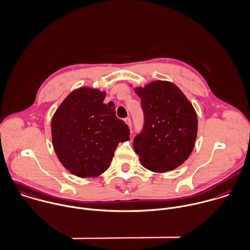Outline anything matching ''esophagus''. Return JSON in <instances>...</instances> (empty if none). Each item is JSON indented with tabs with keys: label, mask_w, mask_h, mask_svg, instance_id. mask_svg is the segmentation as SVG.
<instances>
[{
	"label": "esophagus",
	"mask_w": 250,
	"mask_h": 250,
	"mask_svg": "<svg viewBox=\"0 0 250 250\" xmlns=\"http://www.w3.org/2000/svg\"><path fill=\"white\" fill-rule=\"evenodd\" d=\"M124 121L126 122V124L131 128V126H132V122H131V118L130 117H127V118H125L124 119Z\"/></svg>",
	"instance_id": "34e87169"
}]
</instances>
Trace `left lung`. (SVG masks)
<instances>
[{"label": "left lung", "instance_id": "left-lung-1", "mask_svg": "<svg viewBox=\"0 0 250 250\" xmlns=\"http://www.w3.org/2000/svg\"><path fill=\"white\" fill-rule=\"evenodd\" d=\"M142 100L144 128L134 139L142 165L155 172L180 166L191 154L197 138L198 119L192 104L180 89L156 81L135 88Z\"/></svg>", "mask_w": 250, "mask_h": 250}]
</instances>
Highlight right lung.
Instances as JSON below:
<instances>
[{
    "mask_svg": "<svg viewBox=\"0 0 250 250\" xmlns=\"http://www.w3.org/2000/svg\"><path fill=\"white\" fill-rule=\"evenodd\" d=\"M104 92L92 88L73 91L51 121L55 153L70 172L94 177L105 171L119 143L129 141L128 125L115 115L112 102L104 104Z\"/></svg>",
    "mask_w": 250,
    "mask_h": 250,
    "instance_id": "1",
    "label": "right lung"
}]
</instances>
